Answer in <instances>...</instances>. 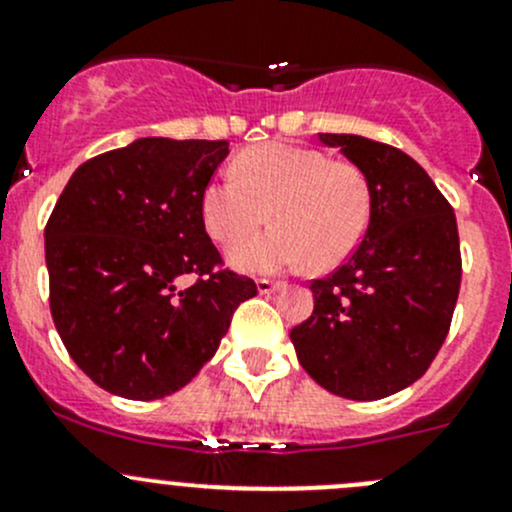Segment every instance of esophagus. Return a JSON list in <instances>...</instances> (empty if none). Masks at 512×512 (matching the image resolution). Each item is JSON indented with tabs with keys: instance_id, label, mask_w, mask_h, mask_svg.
I'll return each instance as SVG.
<instances>
[{
	"instance_id": "obj_1",
	"label": "esophagus",
	"mask_w": 512,
	"mask_h": 512,
	"mask_svg": "<svg viewBox=\"0 0 512 512\" xmlns=\"http://www.w3.org/2000/svg\"><path fill=\"white\" fill-rule=\"evenodd\" d=\"M280 287H282V282L265 280V277H262V280H257V289H260V294H272V292H277Z\"/></svg>"
}]
</instances>
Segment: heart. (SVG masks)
Segmentation results:
<instances>
[{
    "mask_svg": "<svg viewBox=\"0 0 512 512\" xmlns=\"http://www.w3.org/2000/svg\"><path fill=\"white\" fill-rule=\"evenodd\" d=\"M200 213L223 245L256 229L270 214L275 226L227 252L242 272H280L309 260L329 270L347 260L371 220V185L352 160L292 143H262L235 158V175H215Z\"/></svg>",
    "mask_w": 512,
    "mask_h": 512,
    "instance_id": "1",
    "label": "heart"
}]
</instances>
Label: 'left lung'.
Here are the masks:
<instances>
[{
    "instance_id": "left-lung-1",
    "label": "left lung",
    "mask_w": 512,
    "mask_h": 512,
    "mask_svg": "<svg viewBox=\"0 0 512 512\" xmlns=\"http://www.w3.org/2000/svg\"><path fill=\"white\" fill-rule=\"evenodd\" d=\"M366 173L371 220L342 267L314 280V312L289 332L302 369L332 394L374 401L426 374L461 289L456 213L404 151L319 133Z\"/></svg>"
}]
</instances>
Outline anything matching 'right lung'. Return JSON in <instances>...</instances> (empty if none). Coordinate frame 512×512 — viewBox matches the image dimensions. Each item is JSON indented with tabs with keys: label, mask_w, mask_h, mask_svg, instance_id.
Returning a JSON list of instances; mask_svg holds the SVG:
<instances>
[{
	"label": "right lung",
	"mask_w": 512,
	"mask_h": 512,
	"mask_svg": "<svg viewBox=\"0 0 512 512\" xmlns=\"http://www.w3.org/2000/svg\"><path fill=\"white\" fill-rule=\"evenodd\" d=\"M227 153V141L138 138L79 165L56 200L44 230L51 317L101 389L133 401L175 394L257 294L250 277L220 270L200 213Z\"/></svg>",
	"instance_id": "right-lung-1"
}]
</instances>
